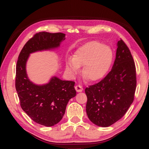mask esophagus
Masks as SVG:
<instances>
[{
    "instance_id": "1",
    "label": "esophagus",
    "mask_w": 149,
    "mask_h": 149,
    "mask_svg": "<svg viewBox=\"0 0 149 149\" xmlns=\"http://www.w3.org/2000/svg\"><path fill=\"white\" fill-rule=\"evenodd\" d=\"M75 89H76V91H77L78 93H81V92H82L83 91V87L81 86H80V85L76 86H75Z\"/></svg>"
}]
</instances>
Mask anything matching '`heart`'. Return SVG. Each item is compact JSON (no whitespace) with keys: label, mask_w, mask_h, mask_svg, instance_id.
Listing matches in <instances>:
<instances>
[{"label":"heart","mask_w":149,"mask_h":149,"mask_svg":"<svg viewBox=\"0 0 149 149\" xmlns=\"http://www.w3.org/2000/svg\"><path fill=\"white\" fill-rule=\"evenodd\" d=\"M113 60L114 53L110 47L100 42L91 41L79 47L73 57L68 59L66 70L71 76H75L80 66H84L83 76L89 81L96 82L107 75Z\"/></svg>","instance_id":"b5f03b06"}]
</instances>
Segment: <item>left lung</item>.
<instances>
[{"label":"left lung","instance_id":"8db88e82","mask_svg":"<svg viewBox=\"0 0 149 149\" xmlns=\"http://www.w3.org/2000/svg\"><path fill=\"white\" fill-rule=\"evenodd\" d=\"M117 47L111 71L100 82L85 89L88 118L102 127L123 118L132 104L136 88V66L129 49L122 40Z\"/></svg>","mask_w":149,"mask_h":149}]
</instances>
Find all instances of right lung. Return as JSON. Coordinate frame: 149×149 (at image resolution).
I'll use <instances>...</instances> for the list:
<instances>
[{"instance_id":"1","label":"right lung","mask_w":149,"mask_h":149,"mask_svg":"<svg viewBox=\"0 0 149 149\" xmlns=\"http://www.w3.org/2000/svg\"><path fill=\"white\" fill-rule=\"evenodd\" d=\"M65 35L36 33L22 48L17 63L15 88L21 107L34 122L47 127L55 125L63 118L68 102L76 95L75 83L53 76L48 83L35 84L28 77L26 65L31 53L60 47Z\"/></svg>"}]
</instances>
